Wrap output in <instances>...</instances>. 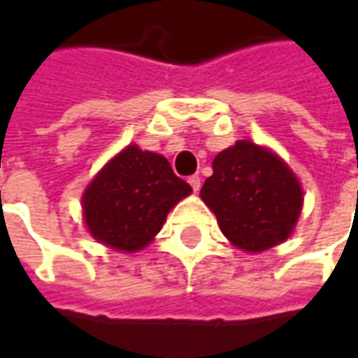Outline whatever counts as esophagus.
Wrapping results in <instances>:
<instances>
[{
  "mask_svg": "<svg viewBox=\"0 0 358 358\" xmlns=\"http://www.w3.org/2000/svg\"><path fill=\"white\" fill-rule=\"evenodd\" d=\"M187 182H189L192 189H194L195 194H197V192H199V187H201V178H199V176H189V178H187Z\"/></svg>",
  "mask_w": 358,
  "mask_h": 358,
  "instance_id": "1",
  "label": "esophagus"
}]
</instances>
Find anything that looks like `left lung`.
<instances>
[{"mask_svg": "<svg viewBox=\"0 0 358 358\" xmlns=\"http://www.w3.org/2000/svg\"><path fill=\"white\" fill-rule=\"evenodd\" d=\"M201 199L232 245L259 253L289 238L303 209L292 169L270 149L240 140L213 161Z\"/></svg>", "mask_w": 358, "mask_h": 358, "instance_id": "1", "label": "left lung"}]
</instances>
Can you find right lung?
I'll return each mask as SVG.
<instances>
[{"mask_svg": "<svg viewBox=\"0 0 358 358\" xmlns=\"http://www.w3.org/2000/svg\"><path fill=\"white\" fill-rule=\"evenodd\" d=\"M189 194L163 155L128 145L86 187L84 220L95 240L132 253L155 238L169 210Z\"/></svg>", "mask_w": 358, "mask_h": 358, "instance_id": "obj_1", "label": "right lung"}]
</instances>
